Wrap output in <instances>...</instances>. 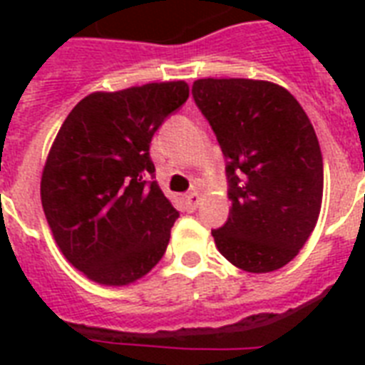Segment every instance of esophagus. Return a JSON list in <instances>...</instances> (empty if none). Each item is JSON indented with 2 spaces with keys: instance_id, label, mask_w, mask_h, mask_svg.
<instances>
[{
  "instance_id": "34e87169",
  "label": "esophagus",
  "mask_w": 365,
  "mask_h": 365,
  "mask_svg": "<svg viewBox=\"0 0 365 365\" xmlns=\"http://www.w3.org/2000/svg\"><path fill=\"white\" fill-rule=\"evenodd\" d=\"M200 202V195L197 191H191V193L185 195V206H187L189 210H195Z\"/></svg>"
}]
</instances>
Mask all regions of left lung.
<instances>
[{
  "label": "left lung",
  "instance_id": "obj_1",
  "mask_svg": "<svg viewBox=\"0 0 365 365\" xmlns=\"http://www.w3.org/2000/svg\"><path fill=\"white\" fill-rule=\"evenodd\" d=\"M191 93L227 160L231 210L212 231L214 242L242 271H277L318 222L324 165L317 132L299 102L271 81L208 77Z\"/></svg>",
  "mask_w": 365,
  "mask_h": 365
}]
</instances>
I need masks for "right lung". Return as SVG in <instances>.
<instances>
[{
	"mask_svg": "<svg viewBox=\"0 0 365 365\" xmlns=\"http://www.w3.org/2000/svg\"><path fill=\"white\" fill-rule=\"evenodd\" d=\"M187 98L185 81L93 93L60 126L43 168V212L60 252L94 282H136L165 255L180 214L153 180L149 143Z\"/></svg>",
	"mask_w": 365,
	"mask_h": 365,
	"instance_id": "obj_1",
	"label": "right lung"
}]
</instances>
